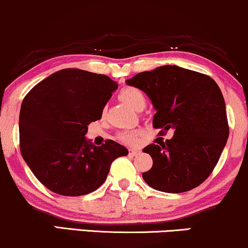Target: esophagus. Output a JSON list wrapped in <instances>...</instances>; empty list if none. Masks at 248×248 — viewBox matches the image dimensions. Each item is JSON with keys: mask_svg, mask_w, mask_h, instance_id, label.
<instances>
[{"mask_svg": "<svg viewBox=\"0 0 248 248\" xmlns=\"http://www.w3.org/2000/svg\"><path fill=\"white\" fill-rule=\"evenodd\" d=\"M129 155H133V156H137L139 155H140V150H136V149H129Z\"/></svg>", "mask_w": 248, "mask_h": 248, "instance_id": "34e87169", "label": "esophagus"}]
</instances>
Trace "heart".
Segmentation results:
<instances>
[{"instance_id":"b5f03b06","label":"heart","mask_w":248,"mask_h":248,"mask_svg":"<svg viewBox=\"0 0 248 248\" xmlns=\"http://www.w3.org/2000/svg\"><path fill=\"white\" fill-rule=\"evenodd\" d=\"M120 97L127 103V104H129L131 108H134L135 109L139 108L140 106L145 105V96H144L142 90L137 89V88H124V89L120 93ZM120 140L122 142L127 144H134L136 142L137 137L135 133L126 131V133L120 134Z\"/></svg>"}]
</instances>
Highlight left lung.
Listing matches in <instances>:
<instances>
[{
  "mask_svg": "<svg viewBox=\"0 0 248 248\" xmlns=\"http://www.w3.org/2000/svg\"><path fill=\"white\" fill-rule=\"evenodd\" d=\"M151 99L153 127L174 130L166 142L143 152L153 165L143 180L153 189L181 193L198 186L217 164L229 137L225 103L217 83L207 75L176 65L142 72L126 81Z\"/></svg>",
  "mask_w": 248,
  "mask_h": 248,
  "instance_id": "obj_1",
  "label": "left lung"
}]
</instances>
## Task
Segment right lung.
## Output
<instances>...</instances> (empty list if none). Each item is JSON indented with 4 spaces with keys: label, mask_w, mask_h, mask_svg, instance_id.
<instances>
[{
    "label": "right lung",
    "mask_w": 248,
    "mask_h": 248,
    "mask_svg": "<svg viewBox=\"0 0 248 248\" xmlns=\"http://www.w3.org/2000/svg\"><path fill=\"white\" fill-rule=\"evenodd\" d=\"M118 89L104 74L65 68L49 75L25 96L19 114L20 152L35 177L52 192L78 197L98 189L112 161L128 155L108 140L86 139L90 122Z\"/></svg>",
    "instance_id": "add662e5"
}]
</instances>
